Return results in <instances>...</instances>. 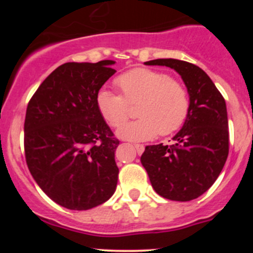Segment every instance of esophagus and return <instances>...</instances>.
I'll list each match as a JSON object with an SVG mask.
<instances>
[{
  "label": "esophagus",
  "instance_id": "34e87169",
  "mask_svg": "<svg viewBox=\"0 0 253 253\" xmlns=\"http://www.w3.org/2000/svg\"><path fill=\"white\" fill-rule=\"evenodd\" d=\"M134 147H135L136 152H138L139 155H141V153H143L144 150H145V146L143 144H134Z\"/></svg>",
  "mask_w": 253,
  "mask_h": 253
}]
</instances>
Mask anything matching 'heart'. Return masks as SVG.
Segmentation results:
<instances>
[{
    "label": "heart",
    "instance_id": "1",
    "mask_svg": "<svg viewBox=\"0 0 253 253\" xmlns=\"http://www.w3.org/2000/svg\"><path fill=\"white\" fill-rule=\"evenodd\" d=\"M115 84L119 92L101 89L96 106L100 114L112 127L126 120L129 104L138 103L137 115L141 118L118 129V135L127 140H149L161 133L176 132L185 123L190 101L187 89L170 75L152 69H133L120 75Z\"/></svg>",
    "mask_w": 253,
    "mask_h": 253
}]
</instances>
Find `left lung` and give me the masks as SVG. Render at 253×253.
<instances>
[{
  "label": "left lung",
  "instance_id": "1",
  "mask_svg": "<svg viewBox=\"0 0 253 253\" xmlns=\"http://www.w3.org/2000/svg\"><path fill=\"white\" fill-rule=\"evenodd\" d=\"M145 65H161L181 75L189 94L187 120L172 140L149 145L141 155L157 194L172 201L197 199L213 185L228 156V120L225 98L199 66L172 59H155Z\"/></svg>",
  "mask_w": 253,
  "mask_h": 253
}]
</instances>
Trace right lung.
<instances>
[{"instance_id":"right-lung-1","label":"right lung","mask_w":253,"mask_h":253,"mask_svg":"<svg viewBox=\"0 0 253 253\" xmlns=\"http://www.w3.org/2000/svg\"><path fill=\"white\" fill-rule=\"evenodd\" d=\"M114 60L65 63L28 102L25 156L31 175L51 200L68 210L102 205L117 189L120 141L96 106L98 90L115 74Z\"/></svg>"}]
</instances>
